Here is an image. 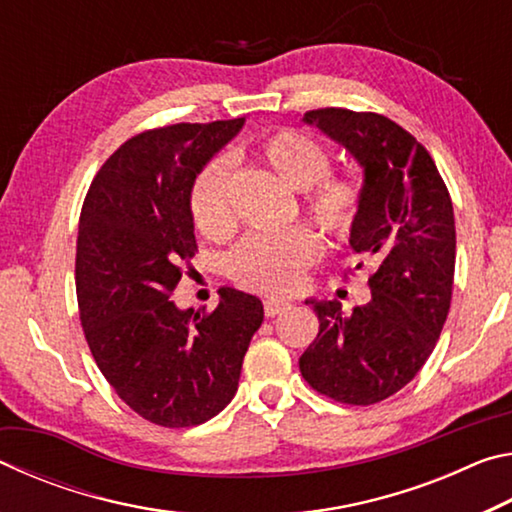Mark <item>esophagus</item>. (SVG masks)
Returning <instances> with one entry per match:
<instances>
[{
    "mask_svg": "<svg viewBox=\"0 0 512 512\" xmlns=\"http://www.w3.org/2000/svg\"><path fill=\"white\" fill-rule=\"evenodd\" d=\"M284 309H289V300H284V298H266L264 300V314L266 316H277V314H282Z\"/></svg>",
    "mask_w": 512,
    "mask_h": 512,
    "instance_id": "esophagus-1",
    "label": "esophagus"
}]
</instances>
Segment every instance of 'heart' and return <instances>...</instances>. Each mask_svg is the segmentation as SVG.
Here are the masks:
<instances>
[{"instance_id":"1","label":"heart","mask_w":512,"mask_h":512,"mask_svg":"<svg viewBox=\"0 0 512 512\" xmlns=\"http://www.w3.org/2000/svg\"><path fill=\"white\" fill-rule=\"evenodd\" d=\"M293 192H302L300 210L334 241H348L357 230L366 187L352 173H334L327 149L314 137L277 128L244 151ZM189 214L203 237L225 241L235 235L237 216L228 192V169L214 160L198 171L189 189ZM323 241L314 230L298 225L275 237H250L230 257V277L239 287L257 293H287L300 284L302 273L316 264Z\"/></svg>"}]
</instances>
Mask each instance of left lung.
Segmentation results:
<instances>
[{
	"label": "left lung",
	"mask_w": 512,
	"mask_h": 512,
	"mask_svg": "<svg viewBox=\"0 0 512 512\" xmlns=\"http://www.w3.org/2000/svg\"><path fill=\"white\" fill-rule=\"evenodd\" d=\"M305 121L366 171V203L350 244L372 259L375 273L370 302L352 314L339 300H307L320 329L300 372L329 400L370 406L409 384L436 348L454 289L452 198L429 151L388 117L318 108Z\"/></svg>",
	"instance_id": "1"
}]
</instances>
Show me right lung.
Returning a JSON list of instances; mask_svg holds the SVG:
<instances>
[{
	"label": "right lung",
	"mask_w": 512,
	"mask_h": 512,
	"mask_svg": "<svg viewBox=\"0 0 512 512\" xmlns=\"http://www.w3.org/2000/svg\"><path fill=\"white\" fill-rule=\"evenodd\" d=\"M244 117L173 124L131 137L101 164L76 239V298L103 377L144 420L183 429L221 413L264 320L259 298L221 289L212 311L171 293L198 253L189 189Z\"/></svg>",
	"instance_id": "right-lung-1"
}]
</instances>
